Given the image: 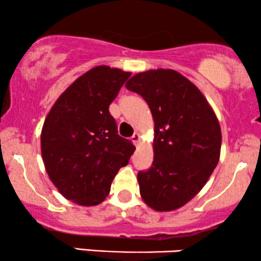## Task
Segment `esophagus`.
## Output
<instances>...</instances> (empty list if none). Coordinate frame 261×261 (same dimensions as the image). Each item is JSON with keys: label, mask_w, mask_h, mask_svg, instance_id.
Wrapping results in <instances>:
<instances>
[{"label": "esophagus", "mask_w": 261, "mask_h": 261, "mask_svg": "<svg viewBox=\"0 0 261 261\" xmlns=\"http://www.w3.org/2000/svg\"><path fill=\"white\" fill-rule=\"evenodd\" d=\"M132 142L134 143V145H138V144H139V142H140V134L139 133H134L133 136H132Z\"/></svg>", "instance_id": "1"}]
</instances>
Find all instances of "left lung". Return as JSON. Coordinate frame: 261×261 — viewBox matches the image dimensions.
I'll return each instance as SVG.
<instances>
[{"label":"left lung","mask_w":261,"mask_h":261,"mask_svg":"<svg viewBox=\"0 0 261 261\" xmlns=\"http://www.w3.org/2000/svg\"><path fill=\"white\" fill-rule=\"evenodd\" d=\"M146 101L155 122L154 161L139 171L140 195L158 211L188 203L215 170L221 129L200 90L172 69L138 73L125 84Z\"/></svg>","instance_id":"8db88e82"}]
</instances>
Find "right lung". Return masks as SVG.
<instances>
[{
    "label": "right lung",
    "instance_id": "add662e5",
    "mask_svg": "<svg viewBox=\"0 0 261 261\" xmlns=\"http://www.w3.org/2000/svg\"><path fill=\"white\" fill-rule=\"evenodd\" d=\"M129 72L99 66L79 76L58 97L44 122L41 154L61 194L79 205L105 200L119 168L136 146L118 136L109 111Z\"/></svg>",
    "mask_w": 261,
    "mask_h": 261
}]
</instances>
